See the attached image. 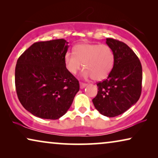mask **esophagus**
Here are the masks:
<instances>
[{
	"mask_svg": "<svg viewBox=\"0 0 158 158\" xmlns=\"http://www.w3.org/2000/svg\"><path fill=\"white\" fill-rule=\"evenodd\" d=\"M86 85H87V83H82V82H81V83H80V87H81V88H82V89H83V88H85Z\"/></svg>",
	"mask_w": 158,
	"mask_h": 158,
	"instance_id": "34e87169",
	"label": "esophagus"
}]
</instances>
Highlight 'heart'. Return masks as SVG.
Masks as SVG:
<instances>
[{
    "label": "heart",
    "mask_w": 158,
    "mask_h": 158,
    "mask_svg": "<svg viewBox=\"0 0 158 158\" xmlns=\"http://www.w3.org/2000/svg\"><path fill=\"white\" fill-rule=\"evenodd\" d=\"M64 62L66 69L71 74H76L83 64L85 68L83 72L84 77H92L95 81H101L111 73L115 56L109 45L83 43L75 46L74 53L67 52Z\"/></svg>",
    "instance_id": "obj_1"
}]
</instances>
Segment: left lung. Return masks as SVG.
Listing matches in <instances>:
<instances>
[{
    "label": "left lung",
    "mask_w": 158,
    "mask_h": 158,
    "mask_svg": "<svg viewBox=\"0 0 158 158\" xmlns=\"http://www.w3.org/2000/svg\"><path fill=\"white\" fill-rule=\"evenodd\" d=\"M106 42L114 51V66L106 79L97 83L98 94L92 101L102 115L114 117L139 100L142 69L139 58L125 43L112 38H107Z\"/></svg>",
    "instance_id": "8db88e82"
}]
</instances>
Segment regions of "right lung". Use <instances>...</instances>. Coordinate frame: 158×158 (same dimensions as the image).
Masks as SVG:
<instances>
[{
  "label": "right lung",
  "instance_id": "1",
  "mask_svg": "<svg viewBox=\"0 0 158 158\" xmlns=\"http://www.w3.org/2000/svg\"><path fill=\"white\" fill-rule=\"evenodd\" d=\"M68 44L63 39L35 42L17 60V96L34 116L58 119L70 109L79 91L78 81L64 65Z\"/></svg>",
  "mask_w": 158,
  "mask_h": 158
}]
</instances>
